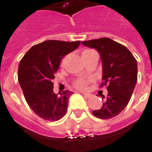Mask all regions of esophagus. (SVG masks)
Listing matches in <instances>:
<instances>
[{
    "label": "esophagus",
    "instance_id": "esophagus-1",
    "mask_svg": "<svg viewBox=\"0 0 152 152\" xmlns=\"http://www.w3.org/2000/svg\"><path fill=\"white\" fill-rule=\"evenodd\" d=\"M82 94H83V95H84V96H85L86 98H89L91 96V95L90 94H88V93H82Z\"/></svg>",
    "mask_w": 152,
    "mask_h": 152
}]
</instances>
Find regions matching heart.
Instances as JSON below:
<instances>
[{
  "mask_svg": "<svg viewBox=\"0 0 152 152\" xmlns=\"http://www.w3.org/2000/svg\"><path fill=\"white\" fill-rule=\"evenodd\" d=\"M90 51V50H83V52H82V56L84 54H86V53H89ZM87 81L84 80H81V79H80V80H76L75 82H74V86H75V88H78V89H81V90H83V89H84L86 87V85H87Z\"/></svg>",
  "mask_w": 152,
  "mask_h": 152,
  "instance_id": "obj_1",
  "label": "heart"
}]
</instances>
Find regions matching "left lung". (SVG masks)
<instances>
[{
  "label": "left lung",
  "instance_id": "obj_1",
  "mask_svg": "<svg viewBox=\"0 0 152 152\" xmlns=\"http://www.w3.org/2000/svg\"><path fill=\"white\" fill-rule=\"evenodd\" d=\"M82 44L99 53L103 81L101 86H107L108 91L102 106L92 113L101 119L113 118L126 107L132 97L137 82V60L125 46L109 38L84 41Z\"/></svg>",
  "mask_w": 152,
  "mask_h": 152
}]
</instances>
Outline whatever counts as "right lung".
Listing matches in <instances>:
<instances>
[{"label":"right lung","mask_w":152,"mask_h":152,"mask_svg":"<svg viewBox=\"0 0 152 152\" xmlns=\"http://www.w3.org/2000/svg\"><path fill=\"white\" fill-rule=\"evenodd\" d=\"M80 42L48 40L32 46L20 61L18 81L28 106L37 115L54 121L64 117L72 91L53 92L55 73L63 57Z\"/></svg>","instance_id":"1"}]
</instances>
